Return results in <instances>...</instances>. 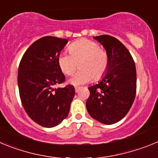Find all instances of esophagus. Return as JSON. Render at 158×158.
Masks as SVG:
<instances>
[{"label":"esophagus","instance_id":"esophagus-1","mask_svg":"<svg viewBox=\"0 0 158 158\" xmlns=\"http://www.w3.org/2000/svg\"><path fill=\"white\" fill-rule=\"evenodd\" d=\"M81 89V87H78V86H77V87H75V91H76V93H77L79 90Z\"/></svg>","mask_w":158,"mask_h":158}]
</instances>
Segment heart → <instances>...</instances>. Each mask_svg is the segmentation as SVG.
I'll return each instance as SVG.
<instances>
[{"label":"heart","instance_id":"b5f03b06","mask_svg":"<svg viewBox=\"0 0 158 158\" xmlns=\"http://www.w3.org/2000/svg\"><path fill=\"white\" fill-rule=\"evenodd\" d=\"M69 54L62 53L58 55V65L64 74L71 75L77 69L80 70L69 79V83L80 85L98 80L107 72L109 65V55L98 43L87 39L73 43L69 47Z\"/></svg>","mask_w":158,"mask_h":158}]
</instances>
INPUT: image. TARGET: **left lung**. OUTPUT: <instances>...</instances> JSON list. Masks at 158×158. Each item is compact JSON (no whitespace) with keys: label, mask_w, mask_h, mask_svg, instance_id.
<instances>
[{"label":"left lung","mask_w":158,"mask_h":158,"mask_svg":"<svg viewBox=\"0 0 158 158\" xmlns=\"http://www.w3.org/2000/svg\"><path fill=\"white\" fill-rule=\"evenodd\" d=\"M109 55L105 74L89 87L86 101L89 114L101 123L113 124L127 114L136 94V68L127 47L115 37L107 35L94 37Z\"/></svg>","instance_id":"left-lung-1"}]
</instances>
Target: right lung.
Masks as SVG:
<instances>
[{"mask_svg":"<svg viewBox=\"0 0 158 158\" xmlns=\"http://www.w3.org/2000/svg\"><path fill=\"white\" fill-rule=\"evenodd\" d=\"M67 43L54 36L41 38L26 51L19 65L17 81L23 108L32 120L44 127L61 123L74 97L73 85L54 88L65 81L58 58Z\"/></svg>","mask_w":158,"mask_h":158,"instance_id":"1","label":"right lung"}]
</instances>
